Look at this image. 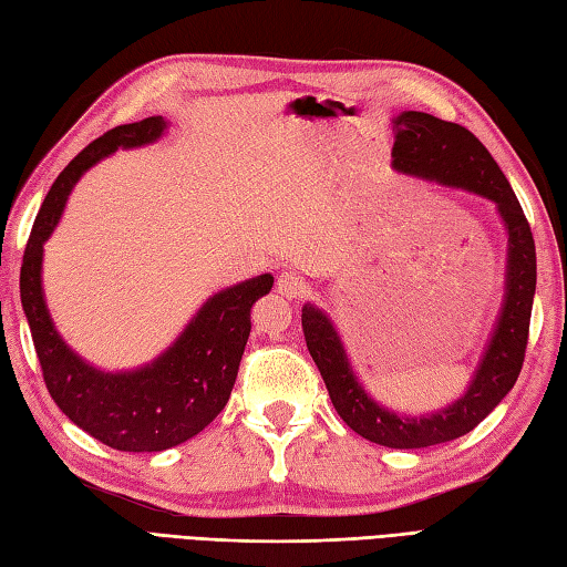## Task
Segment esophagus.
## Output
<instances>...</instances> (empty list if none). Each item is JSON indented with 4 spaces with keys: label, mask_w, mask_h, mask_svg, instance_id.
<instances>
[{
    "label": "esophagus",
    "mask_w": 567,
    "mask_h": 567,
    "mask_svg": "<svg viewBox=\"0 0 567 567\" xmlns=\"http://www.w3.org/2000/svg\"><path fill=\"white\" fill-rule=\"evenodd\" d=\"M305 285L307 282L302 280V277L292 270H285V272H280V277H277V292L287 299H297L299 295H302Z\"/></svg>",
    "instance_id": "1"
}]
</instances>
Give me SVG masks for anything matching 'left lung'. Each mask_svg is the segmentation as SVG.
<instances>
[{
    "label": "left lung",
    "mask_w": 567,
    "mask_h": 567,
    "mask_svg": "<svg viewBox=\"0 0 567 567\" xmlns=\"http://www.w3.org/2000/svg\"><path fill=\"white\" fill-rule=\"evenodd\" d=\"M392 124V165L396 171L492 199L507 228L509 248L507 282H504L507 292L483 363L461 400L424 416L394 414L360 388L339 333L321 309L305 305L302 329L336 412L348 426L388 449H426L473 431L507 396L519 378L536 292V246L532 226L509 179L465 126L424 112H402Z\"/></svg>",
    "instance_id": "1"
}]
</instances>
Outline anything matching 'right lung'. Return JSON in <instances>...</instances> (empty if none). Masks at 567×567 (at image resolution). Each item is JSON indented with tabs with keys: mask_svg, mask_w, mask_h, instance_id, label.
Returning a JSON list of instances; mask_svg holds the SVG:
<instances>
[{
	"mask_svg": "<svg viewBox=\"0 0 567 567\" xmlns=\"http://www.w3.org/2000/svg\"><path fill=\"white\" fill-rule=\"evenodd\" d=\"M165 126L163 116L116 126L68 163L35 216L19 277L23 315L53 402L90 436L128 453L173 449L219 416L231 396L250 333V307L272 287V275L265 272L216 292L163 355L131 372L92 368L60 339L41 287L43 244L87 167L116 148L158 141Z\"/></svg>",
	"mask_w": 567,
	"mask_h": 567,
	"instance_id": "obj_1",
	"label": "right lung"
}]
</instances>
